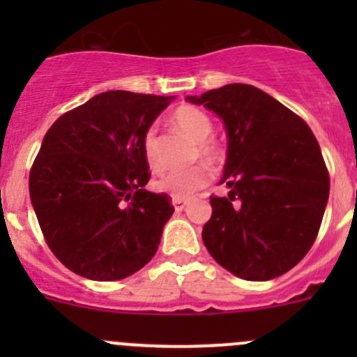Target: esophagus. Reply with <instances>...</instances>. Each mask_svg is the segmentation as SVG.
I'll use <instances>...</instances> for the list:
<instances>
[{
    "mask_svg": "<svg viewBox=\"0 0 357 357\" xmlns=\"http://www.w3.org/2000/svg\"><path fill=\"white\" fill-rule=\"evenodd\" d=\"M172 205H174L176 212H181V211H185L186 205H188V202H186V200H179V199H172Z\"/></svg>",
    "mask_w": 357,
    "mask_h": 357,
    "instance_id": "34e87169",
    "label": "esophagus"
}]
</instances>
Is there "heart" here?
Wrapping results in <instances>:
<instances>
[{"label": "heart", "instance_id": "b5f03b06", "mask_svg": "<svg viewBox=\"0 0 357 357\" xmlns=\"http://www.w3.org/2000/svg\"><path fill=\"white\" fill-rule=\"evenodd\" d=\"M171 122L178 131L188 136L192 142L199 143L197 150L199 155L204 157L205 160L215 162L221 157V150L211 142V135L214 131L212 119L208 117L207 112H204L195 105H181L178 107L171 115ZM143 157L146 164L152 169L158 167L157 157V145H155V129L150 128L143 136ZM208 183V172L200 165L188 169H172V171L164 172L160 178L155 181V188L158 192L167 193L172 199L186 200L192 199L197 192H200Z\"/></svg>", "mask_w": 357, "mask_h": 357}]
</instances>
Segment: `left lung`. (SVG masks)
I'll return each mask as SVG.
<instances>
[{
  "instance_id": "1",
  "label": "left lung",
  "mask_w": 357,
  "mask_h": 357,
  "mask_svg": "<svg viewBox=\"0 0 357 357\" xmlns=\"http://www.w3.org/2000/svg\"><path fill=\"white\" fill-rule=\"evenodd\" d=\"M186 102L222 121L228 138L226 197H211L202 240L219 266L248 282L290 271L314 243L330 193L309 126L250 84H226Z\"/></svg>"
}]
</instances>
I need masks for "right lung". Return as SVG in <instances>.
<instances>
[{
    "mask_svg": "<svg viewBox=\"0 0 357 357\" xmlns=\"http://www.w3.org/2000/svg\"><path fill=\"white\" fill-rule=\"evenodd\" d=\"M174 96L105 91L56 119L29 176L46 243L82 278L115 282L152 261L174 207L150 179L143 136Z\"/></svg>",
    "mask_w": 357,
    "mask_h": 357,
    "instance_id": "1",
    "label": "right lung"
}]
</instances>
